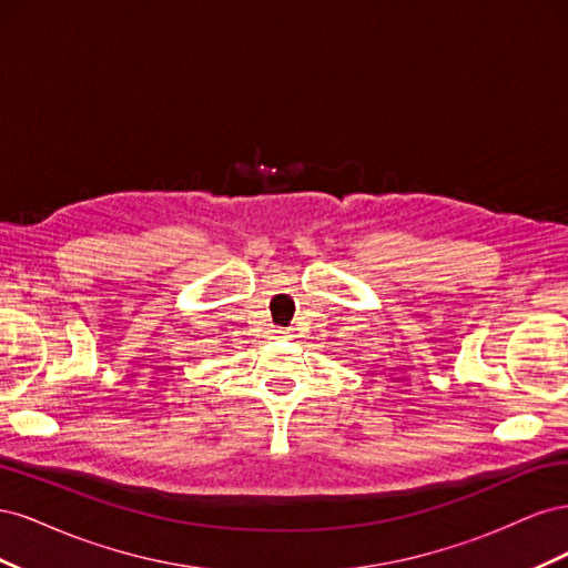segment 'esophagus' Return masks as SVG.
Listing matches in <instances>:
<instances>
[{
  "mask_svg": "<svg viewBox=\"0 0 568 568\" xmlns=\"http://www.w3.org/2000/svg\"><path fill=\"white\" fill-rule=\"evenodd\" d=\"M272 336L274 338H291V332L288 329H272Z\"/></svg>",
  "mask_w": 568,
  "mask_h": 568,
  "instance_id": "34e87169",
  "label": "esophagus"
}]
</instances>
